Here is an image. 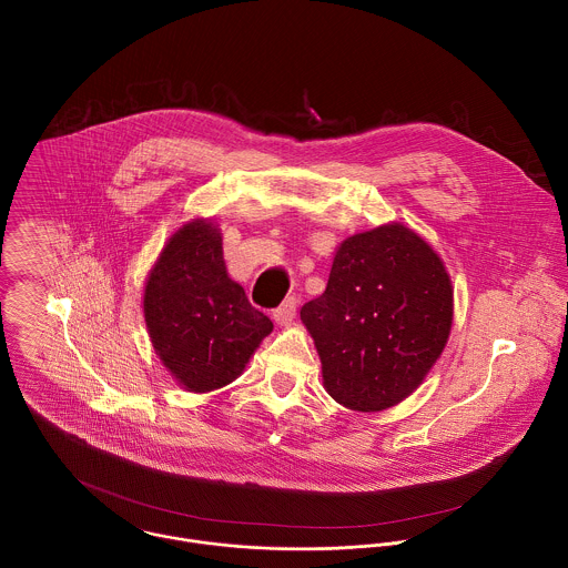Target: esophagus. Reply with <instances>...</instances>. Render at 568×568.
<instances>
[{
    "label": "esophagus",
    "mask_w": 568,
    "mask_h": 568,
    "mask_svg": "<svg viewBox=\"0 0 568 568\" xmlns=\"http://www.w3.org/2000/svg\"><path fill=\"white\" fill-rule=\"evenodd\" d=\"M295 313H297V297H286V300L273 311V320H275L277 324H288V322H293Z\"/></svg>",
    "instance_id": "1"
}]
</instances>
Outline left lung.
I'll return each instance as SVG.
<instances>
[{
  "instance_id": "1",
  "label": "left lung",
  "mask_w": 568,
  "mask_h": 568,
  "mask_svg": "<svg viewBox=\"0 0 568 568\" xmlns=\"http://www.w3.org/2000/svg\"><path fill=\"white\" fill-rule=\"evenodd\" d=\"M325 392L354 410L398 405L439 358L453 324L444 262L417 234L385 225L338 246L324 295L302 306Z\"/></svg>"
}]
</instances>
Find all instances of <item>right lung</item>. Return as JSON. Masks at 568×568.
I'll return each mask as SVG.
<instances>
[{
  "label": "right lung",
  "mask_w": 568,
  "mask_h": 568,
  "mask_svg": "<svg viewBox=\"0 0 568 568\" xmlns=\"http://www.w3.org/2000/svg\"><path fill=\"white\" fill-rule=\"evenodd\" d=\"M155 352L190 392H212L243 374L273 329L230 280L221 234L205 221L181 227L163 246L144 291Z\"/></svg>",
  "instance_id": "obj_1"
}]
</instances>
